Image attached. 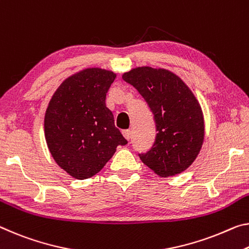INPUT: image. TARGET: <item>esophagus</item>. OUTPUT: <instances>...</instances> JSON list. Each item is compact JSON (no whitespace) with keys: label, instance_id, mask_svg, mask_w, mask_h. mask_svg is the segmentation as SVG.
I'll list each match as a JSON object with an SVG mask.
<instances>
[{"label":"esophagus","instance_id":"esophagus-1","mask_svg":"<svg viewBox=\"0 0 249 249\" xmlns=\"http://www.w3.org/2000/svg\"><path fill=\"white\" fill-rule=\"evenodd\" d=\"M122 133H123V136L125 137V139L126 140H127V141H129V139H131V129H124V131L123 132H122Z\"/></svg>","mask_w":249,"mask_h":249}]
</instances>
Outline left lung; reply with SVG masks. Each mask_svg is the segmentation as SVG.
Listing matches in <instances>:
<instances>
[{"instance_id":"left-lung-1","label":"left lung","mask_w":249,"mask_h":249,"mask_svg":"<svg viewBox=\"0 0 249 249\" xmlns=\"http://www.w3.org/2000/svg\"><path fill=\"white\" fill-rule=\"evenodd\" d=\"M147 103L156 124L155 142L142 161L160 177L179 174L196 160L204 142V117L198 101L174 73L149 66L123 74Z\"/></svg>"}]
</instances>
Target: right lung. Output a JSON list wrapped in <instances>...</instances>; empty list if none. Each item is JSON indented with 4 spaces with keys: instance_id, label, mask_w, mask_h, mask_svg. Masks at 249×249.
Listing matches in <instances>:
<instances>
[{
    "instance_id": "1",
    "label": "right lung",
    "mask_w": 249,
    "mask_h": 249,
    "mask_svg": "<svg viewBox=\"0 0 249 249\" xmlns=\"http://www.w3.org/2000/svg\"><path fill=\"white\" fill-rule=\"evenodd\" d=\"M115 77L110 71L83 70L62 83L47 106V147L58 166L74 178L97 174L117 146L127 144L105 104Z\"/></svg>"
}]
</instances>
